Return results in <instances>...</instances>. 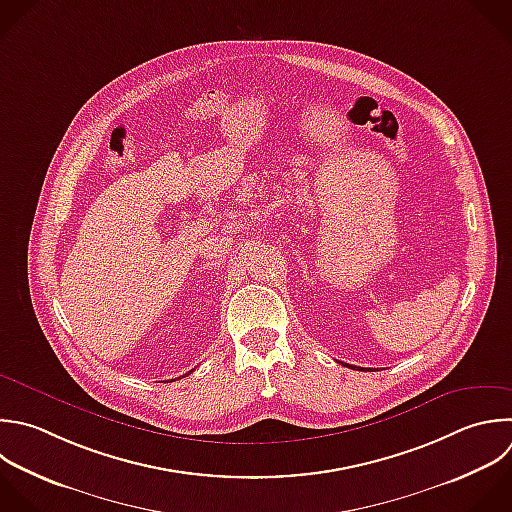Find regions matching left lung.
Segmentation results:
<instances>
[{"label":"left lung","instance_id":"left-lung-1","mask_svg":"<svg viewBox=\"0 0 512 512\" xmlns=\"http://www.w3.org/2000/svg\"><path fill=\"white\" fill-rule=\"evenodd\" d=\"M344 366H348V368H354V370H364V368H360V366H350V364H344Z\"/></svg>","mask_w":512,"mask_h":512}]
</instances>
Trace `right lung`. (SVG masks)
<instances>
[{
    "mask_svg": "<svg viewBox=\"0 0 512 512\" xmlns=\"http://www.w3.org/2000/svg\"><path fill=\"white\" fill-rule=\"evenodd\" d=\"M190 372H192V370H190Z\"/></svg>",
    "mask_w": 512,
    "mask_h": 512,
    "instance_id": "add662e5",
    "label": "right lung"
}]
</instances>
